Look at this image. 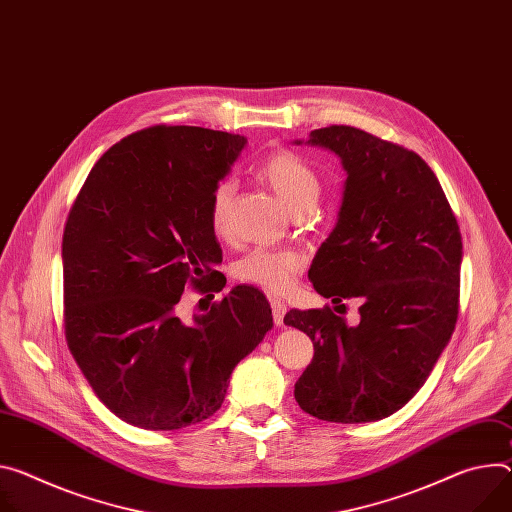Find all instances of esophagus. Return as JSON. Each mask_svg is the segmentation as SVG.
I'll return each instance as SVG.
<instances>
[{
    "label": "esophagus",
    "mask_w": 512,
    "mask_h": 512,
    "mask_svg": "<svg viewBox=\"0 0 512 512\" xmlns=\"http://www.w3.org/2000/svg\"><path fill=\"white\" fill-rule=\"evenodd\" d=\"M271 310H273V320H275L277 327H284V316L288 312V306L282 300L271 298Z\"/></svg>",
    "instance_id": "obj_1"
}]
</instances>
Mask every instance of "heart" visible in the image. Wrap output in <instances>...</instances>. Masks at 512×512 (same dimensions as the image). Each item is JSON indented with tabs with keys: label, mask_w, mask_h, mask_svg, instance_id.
Segmentation results:
<instances>
[{
	"label": "heart",
	"mask_w": 512,
	"mask_h": 512,
	"mask_svg": "<svg viewBox=\"0 0 512 512\" xmlns=\"http://www.w3.org/2000/svg\"><path fill=\"white\" fill-rule=\"evenodd\" d=\"M257 173L290 210L300 214L318 204L322 183L316 169L302 155L286 149L275 151L259 163ZM232 198H235V181L232 179L226 177L212 185L206 218L216 237H226L230 232ZM302 265L304 259L294 249L255 247L235 263L232 273L245 284L271 294H282L292 286Z\"/></svg>",
	"instance_id": "b5f03b06"
}]
</instances>
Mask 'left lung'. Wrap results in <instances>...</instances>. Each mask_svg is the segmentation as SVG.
Wrapping results in <instances>:
<instances>
[{
    "label": "left lung",
    "instance_id": "8db88e82",
    "mask_svg": "<svg viewBox=\"0 0 512 512\" xmlns=\"http://www.w3.org/2000/svg\"><path fill=\"white\" fill-rule=\"evenodd\" d=\"M308 143L347 171L339 222L308 277L339 310L349 298L361 306L355 327L331 306L284 316L314 343L294 396L320 421H380L421 390L455 331L461 232L414 151L343 124L312 130Z\"/></svg>",
    "mask_w": 512,
    "mask_h": 512
}]
</instances>
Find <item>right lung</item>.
<instances>
[{"instance_id": "right-lung-1", "label": "right lung", "mask_w": 512, "mask_h": 512, "mask_svg": "<svg viewBox=\"0 0 512 512\" xmlns=\"http://www.w3.org/2000/svg\"><path fill=\"white\" fill-rule=\"evenodd\" d=\"M245 143L200 126L132 132L100 157L69 210L65 339L91 390L128 425L175 431L206 421L232 369L273 327L253 286L232 288L194 324L177 316L185 288L226 284L206 204Z\"/></svg>"}]
</instances>
